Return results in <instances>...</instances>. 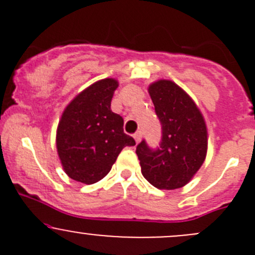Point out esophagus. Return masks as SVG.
Segmentation results:
<instances>
[{
  "instance_id": "esophagus-1",
  "label": "esophagus",
  "mask_w": 255,
  "mask_h": 255,
  "mask_svg": "<svg viewBox=\"0 0 255 255\" xmlns=\"http://www.w3.org/2000/svg\"><path fill=\"white\" fill-rule=\"evenodd\" d=\"M133 138H134L135 142L138 143L140 140V138H142V132H140V130H137V132H135L134 134H133Z\"/></svg>"
}]
</instances>
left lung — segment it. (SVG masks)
Masks as SVG:
<instances>
[{
    "mask_svg": "<svg viewBox=\"0 0 255 255\" xmlns=\"http://www.w3.org/2000/svg\"><path fill=\"white\" fill-rule=\"evenodd\" d=\"M148 92L161 123V142L156 149L145 140L137 145L142 174L156 189H180L206 158V123L194 100L175 82L158 80L149 85Z\"/></svg>",
    "mask_w": 255,
    "mask_h": 255,
    "instance_id": "left-lung-1",
    "label": "left lung"
}]
</instances>
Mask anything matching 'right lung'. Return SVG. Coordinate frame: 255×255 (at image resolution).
I'll return each mask as SVG.
<instances>
[{"label": "right lung", "mask_w": 255, "mask_h": 255, "mask_svg": "<svg viewBox=\"0 0 255 255\" xmlns=\"http://www.w3.org/2000/svg\"><path fill=\"white\" fill-rule=\"evenodd\" d=\"M118 81L102 79L81 91L61 115L56 149L64 170L75 181L95 184L111 170L125 146L134 145L123 132V118L112 112Z\"/></svg>", "instance_id": "add662e5"}]
</instances>
